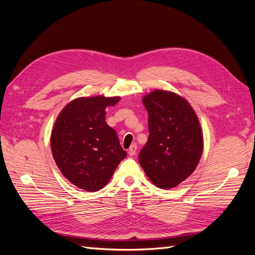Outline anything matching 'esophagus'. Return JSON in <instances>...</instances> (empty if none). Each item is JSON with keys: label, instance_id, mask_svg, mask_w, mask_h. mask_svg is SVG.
Returning <instances> with one entry per match:
<instances>
[{"label": "esophagus", "instance_id": "1", "mask_svg": "<svg viewBox=\"0 0 255 255\" xmlns=\"http://www.w3.org/2000/svg\"><path fill=\"white\" fill-rule=\"evenodd\" d=\"M136 151H137V145L134 143V144H132V145L129 146V149H128V155H130V156L135 155V154H136Z\"/></svg>", "mask_w": 255, "mask_h": 255}]
</instances>
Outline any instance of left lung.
I'll return each instance as SVG.
<instances>
[{
    "instance_id": "obj_1",
    "label": "left lung",
    "mask_w": 255,
    "mask_h": 255,
    "mask_svg": "<svg viewBox=\"0 0 255 255\" xmlns=\"http://www.w3.org/2000/svg\"><path fill=\"white\" fill-rule=\"evenodd\" d=\"M149 138L139 164L153 184L175 187L195 171L203 151V135L195 111L173 92L154 90L142 99Z\"/></svg>"
}]
</instances>
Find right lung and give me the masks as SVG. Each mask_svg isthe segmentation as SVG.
<instances>
[{
  "instance_id": "add662e5",
  "label": "right lung",
  "mask_w": 255,
  "mask_h": 255,
  "mask_svg": "<svg viewBox=\"0 0 255 255\" xmlns=\"http://www.w3.org/2000/svg\"><path fill=\"white\" fill-rule=\"evenodd\" d=\"M119 97L79 98L64 107L54 125L51 150L60 172L76 187L98 191L126 158L117 132L105 122V109Z\"/></svg>"
}]
</instances>
